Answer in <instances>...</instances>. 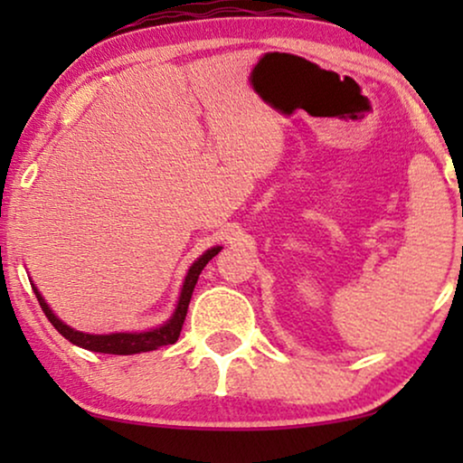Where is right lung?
Segmentation results:
<instances>
[{
  "instance_id": "add662e5",
  "label": "right lung",
  "mask_w": 463,
  "mask_h": 463,
  "mask_svg": "<svg viewBox=\"0 0 463 463\" xmlns=\"http://www.w3.org/2000/svg\"><path fill=\"white\" fill-rule=\"evenodd\" d=\"M219 250H221V246H214V249H208L204 255L198 259V261H194V265L189 268L187 276H185V282H183L181 297H179V303H176L175 314L170 316V320L166 322V325L151 328V331L111 333V335H88V333L75 331V328L67 326L65 322L56 318V316L52 314V309L48 307V303L43 301V297L40 295V290H37L35 287H33V293L37 297V301H40V306L43 309V314H46V318L52 322V326L56 328V331H59L65 339L71 341L73 345H80V347H84V350H90V352L118 354V356L151 352V350H157V347H162V345L175 344V341L179 339L183 322H185V316H187L189 301H192V293L195 288V282H198V278L202 274V269L206 268V263L211 261V259L217 255Z\"/></svg>"
}]
</instances>
